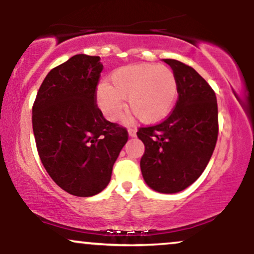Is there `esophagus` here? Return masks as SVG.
<instances>
[{"label":"esophagus","instance_id":"1","mask_svg":"<svg viewBox=\"0 0 254 254\" xmlns=\"http://www.w3.org/2000/svg\"><path fill=\"white\" fill-rule=\"evenodd\" d=\"M127 132H129L130 137H135L136 133H137V129H136V127H129Z\"/></svg>","mask_w":254,"mask_h":254}]
</instances>
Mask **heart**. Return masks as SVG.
<instances>
[{"mask_svg":"<svg viewBox=\"0 0 254 254\" xmlns=\"http://www.w3.org/2000/svg\"><path fill=\"white\" fill-rule=\"evenodd\" d=\"M127 106L142 123L164 121L173 110L178 98V81L165 65L141 63L121 66L110 75L107 84L97 90L99 109L109 121H117Z\"/></svg>","mask_w":254,"mask_h":254,"instance_id":"heart-1","label":"heart"}]
</instances>
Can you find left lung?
Segmentation results:
<instances>
[{
    "mask_svg": "<svg viewBox=\"0 0 254 254\" xmlns=\"http://www.w3.org/2000/svg\"><path fill=\"white\" fill-rule=\"evenodd\" d=\"M178 81V101L162 123L139 127L143 142L141 171L145 184L160 193H177L205 170L217 141L216 95L191 66L164 60Z\"/></svg>",
    "mask_w": 254,
    "mask_h": 254,
    "instance_id": "obj_1",
    "label": "left lung"
}]
</instances>
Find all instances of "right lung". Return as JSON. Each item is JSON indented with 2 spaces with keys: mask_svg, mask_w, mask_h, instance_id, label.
Returning <instances> with one entry per match:
<instances>
[{
  "mask_svg": "<svg viewBox=\"0 0 254 254\" xmlns=\"http://www.w3.org/2000/svg\"><path fill=\"white\" fill-rule=\"evenodd\" d=\"M99 56L75 55L46 75L32 109L38 154L49 176L68 193L98 194L109 185L127 131L104 118L95 90Z\"/></svg>",
  "mask_w": 254,
  "mask_h": 254,
  "instance_id": "right-lung-1",
  "label": "right lung"
}]
</instances>
